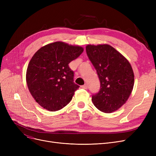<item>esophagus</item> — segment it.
I'll list each match as a JSON object with an SVG mask.
<instances>
[{
	"label": "esophagus",
	"mask_w": 156,
	"mask_h": 156,
	"mask_svg": "<svg viewBox=\"0 0 156 156\" xmlns=\"http://www.w3.org/2000/svg\"><path fill=\"white\" fill-rule=\"evenodd\" d=\"M81 87H82L83 88H84V89H87L88 86H87V84H84V85L81 86Z\"/></svg>",
	"instance_id": "obj_1"
}]
</instances>
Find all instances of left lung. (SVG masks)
Here are the masks:
<instances>
[{
	"label": "left lung",
	"mask_w": 156,
	"mask_h": 156,
	"mask_svg": "<svg viewBox=\"0 0 156 156\" xmlns=\"http://www.w3.org/2000/svg\"><path fill=\"white\" fill-rule=\"evenodd\" d=\"M86 51L100 81V90L92 96V103L105 113L117 111L133 88L134 73L130 63L108 44L87 45Z\"/></svg>",
	"instance_id": "obj_1"
}]
</instances>
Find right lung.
I'll use <instances>...</instances> for the list:
<instances>
[{
    "label": "right lung",
    "mask_w": 156,
    "mask_h": 156,
    "mask_svg": "<svg viewBox=\"0 0 156 156\" xmlns=\"http://www.w3.org/2000/svg\"><path fill=\"white\" fill-rule=\"evenodd\" d=\"M81 46L56 41L42 47L28 65L26 81L36 101L49 111L68 105L79 86L74 83V73L69 63L83 53Z\"/></svg>",
    "instance_id": "1"
}]
</instances>
